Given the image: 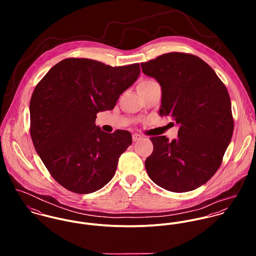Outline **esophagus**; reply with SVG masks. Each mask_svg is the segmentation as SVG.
I'll list each match as a JSON object with an SVG mask.
<instances>
[{"label":"esophagus","mask_w":256,"mask_h":256,"mask_svg":"<svg viewBox=\"0 0 256 256\" xmlns=\"http://www.w3.org/2000/svg\"><path fill=\"white\" fill-rule=\"evenodd\" d=\"M140 139H142V136H141V135L136 134V133L132 135V140H133L134 142H136V141H138V140H140Z\"/></svg>","instance_id":"obj_1"}]
</instances>
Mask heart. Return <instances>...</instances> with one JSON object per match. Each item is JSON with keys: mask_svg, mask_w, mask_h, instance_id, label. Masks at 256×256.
Wrapping results in <instances>:
<instances>
[{"mask_svg": "<svg viewBox=\"0 0 256 256\" xmlns=\"http://www.w3.org/2000/svg\"><path fill=\"white\" fill-rule=\"evenodd\" d=\"M154 82H154V80H150V78H148V80H142L140 84H139V86H148V84H154Z\"/></svg>", "mask_w": 256, "mask_h": 256, "instance_id": "1", "label": "heart"}]
</instances>
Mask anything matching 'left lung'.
Masks as SVG:
<instances>
[{"label": "left lung", "instance_id": "8db88e82", "mask_svg": "<svg viewBox=\"0 0 256 256\" xmlns=\"http://www.w3.org/2000/svg\"><path fill=\"white\" fill-rule=\"evenodd\" d=\"M141 67L162 86L160 115L180 125L176 140L150 138L154 150L145 162L148 176L168 191L194 190L217 172L230 142L234 118L228 90L193 54L170 52Z\"/></svg>", "mask_w": 256, "mask_h": 256}]
</instances>
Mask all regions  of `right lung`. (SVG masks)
<instances>
[{
  "label": "right lung",
  "instance_id": "1",
  "mask_svg": "<svg viewBox=\"0 0 256 256\" xmlns=\"http://www.w3.org/2000/svg\"><path fill=\"white\" fill-rule=\"evenodd\" d=\"M140 74L138 63L112 67L86 58H67L38 82L30 100V136L51 176L64 188L88 194L115 174L132 143L129 131L106 133L96 125L100 111L114 108Z\"/></svg>",
  "mask_w": 256,
  "mask_h": 256
}]
</instances>
